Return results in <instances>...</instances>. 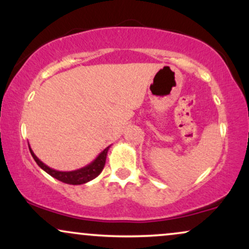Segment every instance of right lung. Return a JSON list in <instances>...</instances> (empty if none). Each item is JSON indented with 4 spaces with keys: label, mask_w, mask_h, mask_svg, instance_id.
Returning <instances> with one entry per match:
<instances>
[{
    "label": "right lung",
    "mask_w": 249,
    "mask_h": 249,
    "mask_svg": "<svg viewBox=\"0 0 249 249\" xmlns=\"http://www.w3.org/2000/svg\"><path fill=\"white\" fill-rule=\"evenodd\" d=\"M108 148H110V146H107L104 151H102V152L97 156V158L95 159V160H93L92 162H90V164L87 165V166L78 168V170H75V171H68V172H63V171H57L49 166H47L44 162L41 161L38 158H37L36 154L34 153V151L31 150V147L29 146L31 156H33V158L35 159L37 165H38V166L41 167L43 171H45L48 174H50L51 177H53V178L59 180V181L65 182V184H70V185L85 184V182L90 181V180L95 179L96 177H98L103 171V168H104V166H105V161H107V156L108 152Z\"/></svg>",
    "instance_id": "right-lung-1"
}]
</instances>
